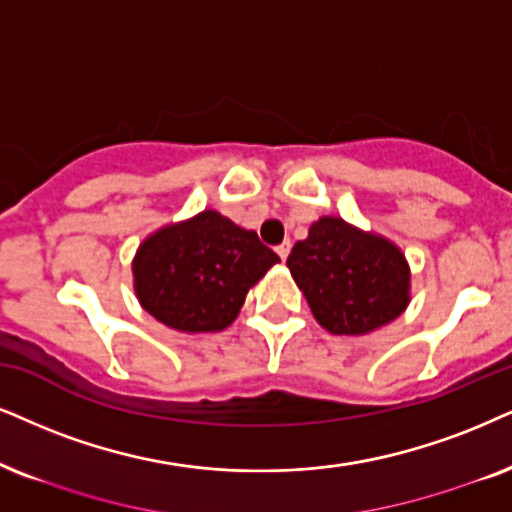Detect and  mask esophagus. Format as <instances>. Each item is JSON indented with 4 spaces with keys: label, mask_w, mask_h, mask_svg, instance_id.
I'll list each match as a JSON object with an SVG mask.
<instances>
[{
    "label": "esophagus",
    "mask_w": 512,
    "mask_h": 512,
    "mask_svg": "<svg viewBox=\"0 0 512 512\" xmlns=\"http://www.w3.org/2000/svg\"><path fill=\"white\" fill-rule=\"evenodd\" d=\"M276 255L281 257L283 262H286V260H288V255H290V243H283V245H278V248H276Z\"/></svg>",
    "instance_id": "esophagus-1"
}]
</instances>
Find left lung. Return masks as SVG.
Listing matches in <instances>:
<instances>
[{"instance_id":"left-lung-1","label":"left lung","mask_w":512,"mask_h":512,"mask_svg":"<svg viewBox=\"0 0 512 512\" xmlns=\"http://www.w3.org/2000/svg\"><path fill=\"white\" fill-rule=\"evenodd\" d=\"M314 319L333 335H368L406 312L411 267L390 238L326 215L288 255Z\"/></svg>"}]
</instances>
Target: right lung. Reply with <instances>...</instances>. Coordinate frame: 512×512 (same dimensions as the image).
Returning <instances> with one entry per match:
<instances>
[{
    "mask_svg": "<svg viewBox=\"0 0 512 512\" xmlns=\"http://www.w3.org/2000/svg\"><path fill=\"white\" fill-rule=\"evenodd\" d=\"M278 255L217 210L160 226L132 260L134 293L153 319L179 333H215L236 321L245 295Z\"/></svg>",
    "mask_w": 512,
    "mask_h": 512,
    "instance_id": "add662e5",
    "label": "right lung"
}]
</instances>
